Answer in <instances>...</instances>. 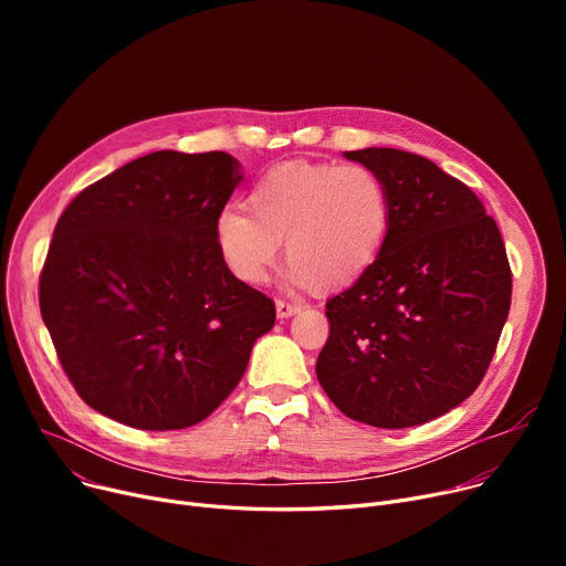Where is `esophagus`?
Instances as JSON below:
<instances>
[{
    "mask_svg": "<svg viewBox=\"0 0 566 566\" xmlns=\"http://www.w3.org/2000/svg\"><path fill=\"white\" fill-rule=\"evenodd\" d=\"M275 310H277V316H280V318H289V316H293L295 312H301V310H303V305H301V303L277 301V303H275Z\"/></svg>",
    "mask_w": 566,
    "mask_h": 566,
    "instance_id": "esophagus-1",
    "label": "esophagus"
}]
</instances>
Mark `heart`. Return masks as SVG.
<instances>
[{
  "instance_id": "1",
  "label": "heart",
  "mask_w": 566,
  "mask_h": 566,
  "mask_svg": "<svg viewBox=\"0 0 566 566\" xmlns=\"http://www.w3.org/2000/svg\"><path fill=\"white\" fill-rule=\"evenodd\" d=\"M245 208L216 218V245L245 284L271 277L284 238L291 284L335 289L376 261L390 227V197L365 165L286 163L252 186Z\"/></svg>"
}]
</instances>
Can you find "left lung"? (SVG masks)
Wrapping results in <instances>:
<instances>
[{
  "label": "left lung",
  "instance_id": "8db88e82",
  "mask_svg": "<svg viewBox=\"0 0 566 566\" xmlns=\"http://www.w3.org/2000/svg\"><path fill=\"white\" fill-rule=\"evenodd\" d=\"M344 158L380 176L390 227L376 261L325 305L316 378L355 422L418 427L482 382L512 305L507 252L482 201L436 163L376 146Z\"/></svg>",
  "mask_w": 566,
  "mask_h": 566
}]
</instances>
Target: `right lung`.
<instances>
[{"mask_svg": "<svg viewBox=\"0 0 566 566\" xmlns=\"http://www.w3.org/2000/svg\"><path fill=\"white\" fill-rule=\"evenodd\" d=\"M243 181L224 151H156L82 190L59 218L41 314L73 388L109 420L174 431L241 382L275 305L235 280L213 224Z\"/></svg>", "mask_w": 566, "mask_h": 566, "instance_id": "obj_1", "label": "right lung"}]
</instances>
